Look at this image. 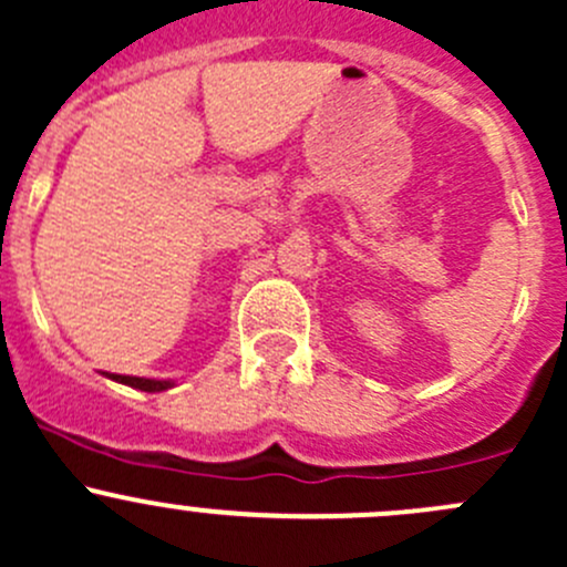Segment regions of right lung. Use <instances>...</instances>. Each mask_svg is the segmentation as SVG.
<instances>
[{"instance_id":"right-lung-1","label":"right lung","mask_w":567,"mask_h":567,"mask_svg":"<svg viewBox=\"0 0 567 567\" xmlns=\"http://www.w3.org/2000/svg\"><path fill=\"white\" fill-rule=\"evenodd\" d=\"M106 379L117 381V384L125 386H134V390L142 392H164V390H173L175 381H158V379H140V375H117V373H104Z\"/></svg>"}]
</instances>
